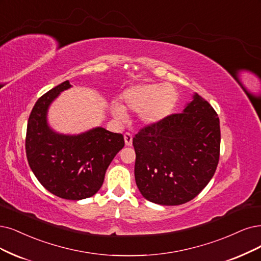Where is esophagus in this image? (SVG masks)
<instances>
[{"label": "esophagus", "instance_id": "esophagus-1", "mask_svg": "<svg viewBox=\"0 0 261 261\" xmlns=\"http://www.w3.org/2000/svg\"><path fill=\"white\" fill-rule=\"evenodd\" d=\"M123 138H124L125 145H127V146H131V145H132V134L129 133V132H125Z\"/></svg>", "mask_w": 261, "mask_h": 261}]
</instances>
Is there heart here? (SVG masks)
Masks as SVG:
<instances>
[{"label":"heart","mask_w":261,"mask_h":261,"mask_svg":"<svg viewBox=\"0 0 261 261\" xmlns=\"http://www.w3.org/2000/svg\"><path fill=\"white\" fill-rule=\"evenodd\" d=\"M177 91L170 84H141L124 90L121 100L127 109L139 112L141 121L145 124H157L173 112L177 102ZM113 114L118 119L127 118L122 106L113 105Z\"/></svg>","instance_id":"heart-1"}]
</instances>
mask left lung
I'll list each match as a JSON object with an SVG mask.
<instances>
[{
  "mask_svg": "<svg viewBox=\"0 0 261 261\" xmlns=\"http://www.w3.org/2000/svg\"><path fill=\"white\" fill-rule=\"evenodd\" d=\"M217 113L196 94L181 113L134 136V175L143 197L153 203L179 205L196 198L216 171L220 152Z\"/></svg>",
  "mask_w": 261,
  "mask_h": 261,
  "instance_id": "obj_1",
  "label": "left lung"
}]
</instances>
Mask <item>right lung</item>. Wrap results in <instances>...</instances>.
I'll return each instance as SVG.
<instances>
[{
	"instance_id": "add662e5",
	"label": "right lung",
	"mask_w": 261,
	"mask_h": 261,
	"mask_svg": "<svg viewBox=\"0 0 261 261\" xmlns=\"http://www.w3.org/2000/svg\"><path fill=\"white\" fill-rule=\"evenodd\" d=\"M65 81L34 104L29 116L25 153L34 175L53 195L66 200L92 197L101 188L106 169L123 146L121 133L95 128L80 136H61L48 128L46 112L61 91Z\"/></svg>"
}]
</instances>
